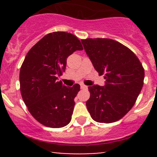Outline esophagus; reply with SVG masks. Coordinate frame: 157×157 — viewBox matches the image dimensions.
<instances>
[{
    "label": "esophagus",
    "mask_w": 157,
    "mask_h": 157,
    "mask_svg": "<svg viewBox=\"0 0 157 157\" xmlns=\"http://www.w3.org/2000/svg\"><path fill=\"white\" fill-rule=\"evenodd\" d=\"M80 88H81V89H87L88 86H85L84 84H81L80 85Z\"/></svg>",
    "instance_id": "obj_1"
}]
</instances>
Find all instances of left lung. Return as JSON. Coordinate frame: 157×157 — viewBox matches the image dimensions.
<instances>
[{"mask_svg": "<svg viewBox=\"0 0 157 157\" xmlns=\"http://www.w3.org/2000/svg\"><path fill=\"white\" fill-rule=\"evenodd\" d=\"M85 51L105 86L89 87L86 107L97 122L111 123L123 117L134 105L143 86L145 71L135 54L111 39L81 40Z\"/></svg>", "mask_w": 157, "mask_h": 157, "instance_id": "1", "label": "left lung"}]
</instances>
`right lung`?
I'll return each instance as SVG.
<instances>
[{
    "mask_svg": "<svg viewBox=\"0 0 157 157\" xmlns=\"http://www.w3.org/2000/svg\"><path fill=\"white\" fill-rule=\"evenodd\" d=\"M82 49L76 36L56 32L45 35L27 53L20 71L21 92L29 111L42 125L62 128L71 121L80 86L67 87L57 79L68 56Z\"/></svg>",
    "mask_w": 157,
    "mask_h": 157,
    "instance_id": "add662e5",
    "label": "right lung"
}]
</instances>
